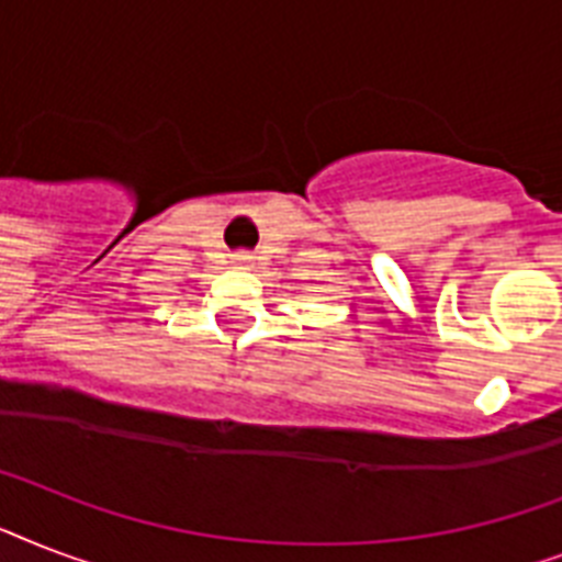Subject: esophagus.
Wrapping results in <instances>:
<instances>
[{"mask_svg": "<svg viewBox=\"0 0 562 562\" xmlns=\"http://www.w3.org/2000/svg\"><path fill=\"white\" fill-rule=\"evenodd\" d=\"M233 262H236L238 268H250V265H254V254H250V250H238V254H233Z\"/></svg>", "mask_w": 562, "mask_h": 562, "instance_id": "esophagus-1", "label": "esophagus"}]
</instances>
